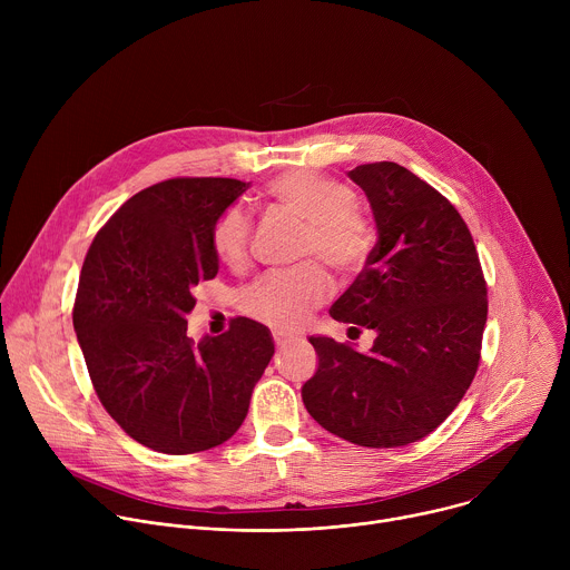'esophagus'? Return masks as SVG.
Here are the masks:
<instances>
[{
    "instance_id": "esophagus-1",
    "label": "esophagus",
    "mask_w": 570,
    "mask_h": 570,
    "mask_svg": "<svg viewBox=\"0 0 570 570\" xmlns=\"http://www.w3.org/2000/svg\"><path fill=\"white\" fill-rule=\"evenodd\" d=\"M273 338H275V345H277L279 350H286V347H291V345H295V343L299 341L297 336H291V334H279V332H277Z\"/></svg>"
}]
</instances>
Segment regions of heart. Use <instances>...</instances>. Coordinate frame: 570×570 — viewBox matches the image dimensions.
Returning <instances> with one entry per match:
<instances>
[{"instance_id":"1","label":"heart","mask_w":570,"mask_h":570,"mask_svg":"<svg viewBox=\"0 0 570 570\" xmlns=\"http://www.w3.org/2000/svg\"><path fill=\"white\" fill-rule=\"evenodd\" d=\"M271 200L306 223L302 255H317L343 277L356 275L370 259L374 234L370 220L361 214L356 194L315 174H291L268 187ZM250 243V216L246 209L229 207L220 214L212 232V248L227 266L246 262ZM330 293V277L317 264L297 271L273 273L255 282L240 295L246 313L266 322L268 327L291 332L322 304Z\"/></svg>"}]
</instances>
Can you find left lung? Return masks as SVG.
<instances>
[{
    "instance_id": "obj_1",
    "label": "left lung",
    "mask_w": 570,
    "mask_h": 570,
    "mask_svg": "<svg viewBox=\"0 0 570 570\" xmlns=\"http://www.w3.org/2000/svg\"><path fill=\"white\" fill-rule=\"evenodd\" d=\"M367 196L376 246L332 317L374 332L370 352L311 336L308 415L330 433L392 449L433 433L469 390L480 361L487 286L458 209L394 161L347 171ZM358 332V330H356Z\"/></svg>"
}]
</instances>
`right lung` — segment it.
Segmentation results:
<instances>
[{"instance_id":"obj_1","label":"right lung","mask_w":570,"mask_h":570,"mask_svg":"<svg viewBox=\"0 0 570 570\" xmlns=\"http://www.w3.org/2000/svg\"><path fill=\"white\" fill-rule=\"evenodd\" d=\"M250 183L153 185L99 229L78 279L73 332L110 417L139 444L185 455L229 440L275 354L271 330L236 317L223 336L187 338L194 286L214 279L212 232Z\"/></svg>"}]
</instances>
